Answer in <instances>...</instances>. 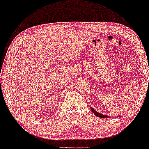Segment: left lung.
I'll list each match as a JSON object with an SVG mask.
<instances>
[{"label":"left lung","mask_w":149,"mask_h":149,"mask_svg":"<svg viewBox=\"0 0 149 149\" xmlns=\"http://www.w3.org/2000/svg\"><path fill=\"white\" fill-rule=\"evenodd\" d=\"M91 110H92V112H93L94 114H95V116H96L97 117H100V118H108V116H105V115H103V114H101V113H98V112L96 111H95L94 109L93 108H91Z\"/></svg>","instance_id":"left-lung-1"}]
</instances>
